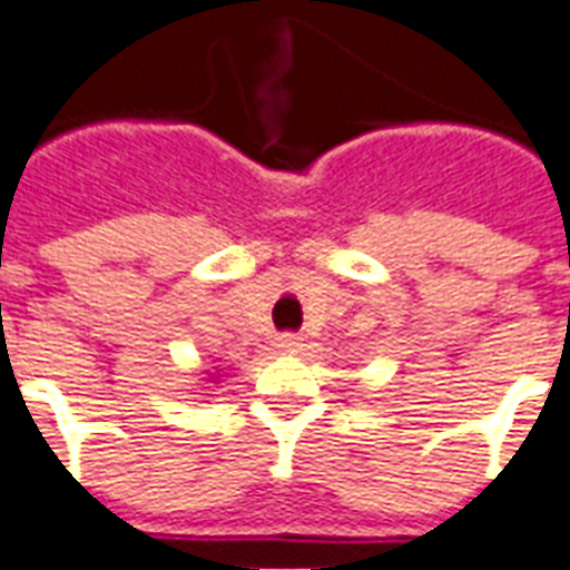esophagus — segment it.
I'll list each match as a JSON object with an SVG mask.
<instances>
[{
	"label": "esophagus",
	"instance_id": "34e87169",
	"mask_svg": "<svg viewBox=\"0 0 570 570\" xmlns=\"http://www.w3.org/2000/svg\"><path fill=\"white\" fill-rule=\"evenodd\" d=\"M298 346H302V337H295V334H281L277 337V348L281 352H295Z\"/></svg>",
	"mask_w": 570,
	"mask_h": 570
}]
</instances>
